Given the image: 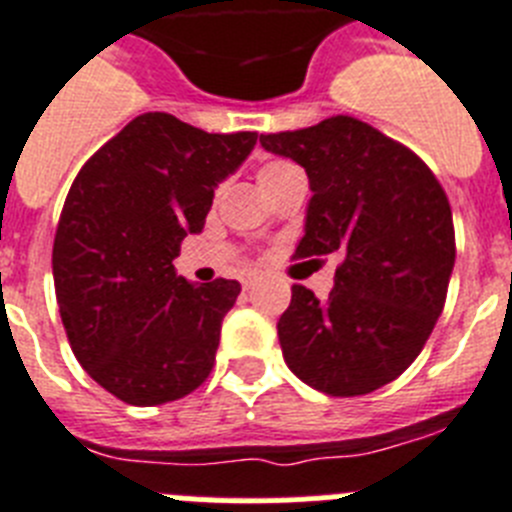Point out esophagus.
Instances as JSON below:
<instances>
[{
    "instance_id": "34e87169",
    "label": "esophagus",
    "mask_w": 512,
    "mask_h": 512,
    "mask_svg": "<svg viewBox=\"0 0 512 512\" xmlns=\"http://www.w3.org/2000/svg\"><path fill=\"white\" fill-rule=\"evenodd\" d=\"M255 283H257V276H255V273H247V276L242 278V286H244V289H252V286H255Z\"/></svg>"
}]
</instances>
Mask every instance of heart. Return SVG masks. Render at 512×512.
Here are the masks:
<instances>
[{
	"mask_svg": "<svg viewBox=\"0 0 512 512\" xmlns=\"http://www.w3.org/2000/svg\"><path fill=\"white\" fill-rule=\"evenodd\" d=\"M291 174H299V169L291 161H283V158H270V161H265L257 169V179L263 184V190H268V187H273V184L281 182V179H286Z\"/></svg>",
	"mask_w": 512,
	"mask_h": 512,
	"instance_id": "b5f03b06",
	"label": "heart"
}]
</instances>
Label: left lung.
Here are the masks:
<instances>
[{
  "label": "left lung",
  "instance_id": "left-lung-1",
  "mask_svg": "<svg viewBox=\"0 0 512 512\" xmlns=\"http://www.w3.org/2000/svg\"><path fill=\"white\" fill-rule=\"evenodd\" d=\"M260 143L309 176L294 260L338 257L328 299L291 286L278 320L283 359L320 393H372L422 354L445 307L455 263L448 195L414 150L346 114Z\"/></svg>",
  "mask_w": 512,
  "mask_h": 512
}]
</instances>
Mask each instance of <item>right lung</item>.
Segmentation results:
<instances>
[{
	"label": "right lung",
	"mask_w": 512,
	"mask_h": 512,
	"mask_svg": "<svg viewBox=\"0 0 512 512\" xmlns=\"http://www.w3.org/2000/svg\"><path fill=\"white\" fill-rule=\"evenodd\" d=\"M255 143L257 132L213 135L148 111L77 171L54 236V289L72 354L119 401L161 406L208 380L242 286H192L174 257Z\"/></svg>",
	"instance_id": "add662e5"
}]
</instances>
